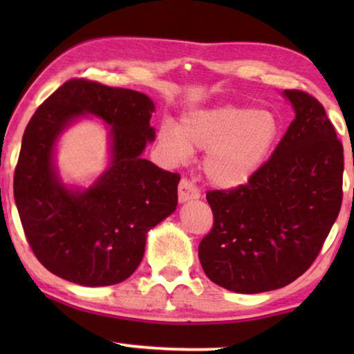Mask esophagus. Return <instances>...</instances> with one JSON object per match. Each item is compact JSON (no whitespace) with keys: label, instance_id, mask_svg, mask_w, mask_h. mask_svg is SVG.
Segmentation results:
<instances>
[{"label":"esophagus","instance_id":"34e87169","mask_svg":"<svg viewBox=\"0 0 354 354\" xmlns=\"http://www.w3.org/2000/svg\"><path fill=\"white\" fill-rule=\"evenodd\" d=\"M200 195L201 193L196 185H193L188 178H182L180 183H178V201L185 203L190 200H196V198H200Z\"/></svg>","mask_w":354,"mask_h":354}]
</instances>
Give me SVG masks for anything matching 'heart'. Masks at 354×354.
Instances as JSON below:
<instances>
[{"label": "heart", "mask_w": 354, "mask_h": 354, "mask_svg": "<svg viewBox=\"0 0 354 354\" xmlns=\"http://www.w3.org/2000/svg\"><path fill=\"white\" fill-rule=\"evenodd\" d=\"M280 135L282 122L270 111L224 104L190 111L180 127L166 120L158 130V142L174 162L185 161L193 148L203 149L207 180L221 188H235L263 169Z\"/></svg>", "instance_id": "heart-1"}]
</instances>
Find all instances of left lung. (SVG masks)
Here are the masks:
<instances>
[{
  "mask_svg": "<svg viewBox=\"0 0 354 354\" xmlns=\"http://www.w3.org/2000/svg\"><path fill=\"white\" fill-rule=\"evenodd\" d=\"M295 119L272 156L243 185L209 190L214 224L198 246L212 282L236 293L292 283L321 253L340 212L343 145L326 109L303 90H285Z\"/></svg>",
  "mask_w": 354,
  "mask_h": 354,
  "instance_id": "1",
  "label": "left lung"
}]
</instances>
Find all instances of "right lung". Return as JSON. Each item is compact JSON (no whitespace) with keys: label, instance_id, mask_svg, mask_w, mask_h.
Returning a JSON list of instances; mask_svg holds the SVG:
<instances>
[{"label":"right lung","instance_id":"add662e5","mask_svg":"<svg viewBox=\"0 0 354 354\" xmlns=\"http://www.w3.org/2000/svg\"><path fill=\"white\" fill-rule=\"evenodd\" d=\"M147 95L71 79L38 106L22 137L14 200L37 259L57 277L103 287L130 277L142 263L147 232L176 211L180 176L143 159L154 138ZM85 112L111 125L113 162L85 192L67 191L52 169L62 129Z\"/></svg>","mask_w":354,"mask_h":354}]
</instances>
